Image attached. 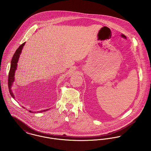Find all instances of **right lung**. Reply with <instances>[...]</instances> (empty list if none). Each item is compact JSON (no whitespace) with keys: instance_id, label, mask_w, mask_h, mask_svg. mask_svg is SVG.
Returning a JSON list of instances; mask_svg holds the SVG:
<instances>
[{"instance_id":"1","label":"right lung","mask_w":151,"mask_h":151,"mask_svg":"<svg viewBox=\"0 0 151 151\" xmlns=\"http://www.w3.org/2000/svg\"><path fill=\"white\" fill-rule=\"evenodd\" d=\"M25 45V43H23L22 45H20L18 49L17 50V51H15V53H14L12 60H11V67H10V70H9V78H8V86H9V92L11 94V95L12 96V97L14 98V96L13 95L12 92L11 91V86L14 83V75H15V72L17 70V63H18V59L19 58V56L21 53L22 48L24 46V45ZM48 109H45L43 111H39V112H45L46 111H48ZM29 112L33 113V112H32L31 111H29Z\"/></svg>"}]
</instances>
